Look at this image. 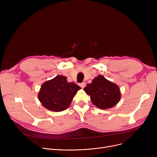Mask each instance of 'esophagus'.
Segmentation results:
<instances>
[{
	"mask_svg": "<svg viewBox=\"0 0 157 157\" xmlns=\"http://www.w3.org/2000/svg\"><path fill=\"white\" fill-rule=\"evenodd\" d=\"M79 86H80L82 88H83L86 86V84H85V83H84V82H83V83H81L79 84Z\"/></svg>",
	"mask_w": 157,
	"mask_h": 157,
	"instance_id": "34e87169",
	"label": "esophagus"
}]
</instances>
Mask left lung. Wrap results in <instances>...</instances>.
<instances>
[{
  "label": "left lung",
  "mask_w": 157,
  "mask_h": 157,
  "mask_svg": "<svg viewBox=\"0 0 157 157\" xmlns=\"http://www.w3.org/2000/svg\"><path fill=\"white\" fill-rule=\"evenodd\" d=\"M83 90L90 96L93 104L102 109L112 108L118 103L121 98L119 86L102 75L95 78Z\"/></svg>",
  "instance_id": "1"
}]
</instances>
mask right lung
<instances>
[{"instance_id": "1", "label": "right lung", "mask_w": 157, "mask_h": 157, "mask_svg": "<svg viewBox=\"0 0 157 157\" xmlns=\"http://www.w3.org/2000/svg\"><path fill=\"white\" fill-rule=\"evenodd\" d=\"M81 87L73 82L69 83L67 77L56 76L42 85L38 98L48 110L59 112L67 109Z\"/></svg>"}]
</instances>
